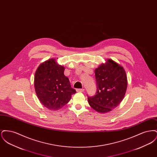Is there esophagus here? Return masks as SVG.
Here are the masks:
<instances>
[{
    "mask_svg": "<svg viewBox=\"0 0 157 157\" xmlns=\"http://www.w3.org/2000/svg\"><path fill=\"white\" fill-rule=\"evenodd\" d=\"M84 89H76V92H83Z\"/></svg>",
    "mask_w": 157,
    "mask_h": 157,
    "instance_id": "34e87169",
    "label": "esophagus"
}]
</instances>
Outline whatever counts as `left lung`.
<instances>
[{"label":"left lung","mask_w":157,"mask_h":157,"mask_svg":"<svg viewBox=\"0 0 157 157\" xmlns=\"http://www.w3.org/2000/svg\"><path fill=\"white\" fill-rule=\"evenodd\" d=\"M96 95L88 96L90 106L96 111L106 113L115 108L122 101L127 88L125 71L112 59L95 70Z\"/></svg>","instance_id":"8db88e82"}]
</instances>
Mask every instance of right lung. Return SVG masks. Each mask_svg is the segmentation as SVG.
Listing matches in <instances>:
<instances>
[{
    "label": "right lung",
    "mask_w": 157,
    "mask_h": 157,
    "mask_svg": "<svg viewBox=\"0 0 157 157\" xmlns=\"http://www.w3.org/2000/svg\"><path fill=\"white\" fill-rule=\"evenodd\" d=\"M64 70L63 66L51 59L40 64L35 72L34 85L37 98L50 110L59 109L76 93Z\"/></svg>",
    "instance_id": "add662e5"
}]
</instances>
